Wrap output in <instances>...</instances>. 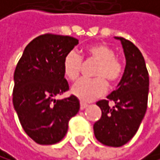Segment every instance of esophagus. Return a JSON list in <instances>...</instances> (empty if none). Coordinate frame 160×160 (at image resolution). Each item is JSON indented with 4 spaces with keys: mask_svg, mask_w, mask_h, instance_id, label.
<instances>
[{
    "mask_svg": "<svg viewBox=\"0 0 160 160\" xmlns=\"http://www.w3.org/2000/svg\"><path fill=\"white\" fill-rule=\"evenodd\" d=\"M87 107H88V104L85 103V102H81V103H80V108H81L82 110H83V109H85Z\"/></svg>",
    "mask_w": 160,
    "mask_h": 160,
    "instance_id": "34e87169",
    "label": "esophagus"
}]
</instances>
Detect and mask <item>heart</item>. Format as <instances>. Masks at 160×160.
I'll return each mask as SVG.
<instances>
[{"label": "heart", "mask_w": 160, "mask_h": 160, "mask_svg": "<svg viewBox=\"0 0 160 160\" xmlns=\"http://www.w3.org/2000/svg\"><path fill=\"white\" fill-rule=\"evenodd\" d=\"M89 59L96 61L97 66L94 70L95 79H81L71 88L73 96L82 102H89L102 97L107 92V82L115 83L122 74V64L116 58L115 52L109 46L99 43L89 46L86 49ZM82 65L79 54L71 51L63 58L62 70L68 80L74 81L78 78Z\"/></svg>", "instance_id": "heart-1"}]
</instances>
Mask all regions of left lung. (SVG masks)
<instances>
[{
  "label": "left lung",
  "instance_id": "obj_1",
  "mask_svg": "<svg viewBox=\"0 0 160 160\" xmlns=\"http://www.w3.org/2000/svg\"><path fill=\"white\" fill-rule=\"evenodd\" d=\"M121 43L126 59L125 69L116 90L97 106L102 117L94 124L97 140L109 147H121L135 136L145 117L148 96V73L142 52L132 42L114 37ZM109 100L115 102L109 107Z\"/></svg>",
  "mask_w": 160,
  "mask_h": 160
}]
</instances>
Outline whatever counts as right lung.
Segmentation results:
<instances>
[{"label": "right lung", "instance_id": "1", "mask_svg": "<svg viewBox=\"0 0 160 160\" xmlns=\"http://www.w3.org/2000/svg\"><path fill=\"white\" fill-rule=\"evenodd\" d=\"M79 41L70 36L45 34L24 49L16 65L12 102L25 133L37 144L53 145L66 135L68 121L78 113L79 100H56L69 86L63 58Z\"/></svg>", "mask_w": 160, "mask_h": 160}]
</instances>
